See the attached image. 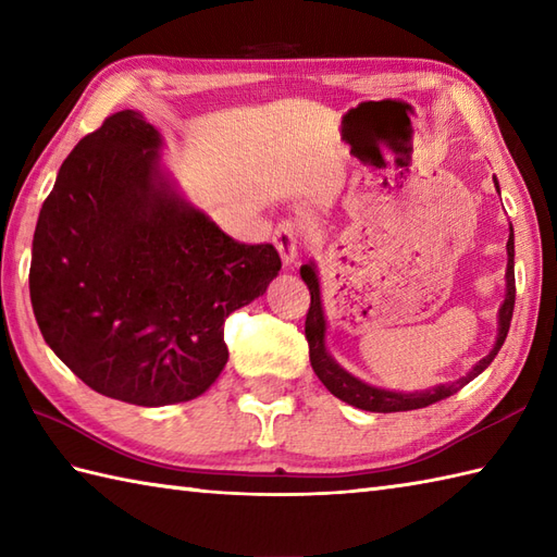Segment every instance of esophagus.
I'll return each mask as SVG.
<instances>
[{"mask_svg": "<svg viewBox=\"0 0 557 557\" xmlns=\"http://www.w3.org/2000/svg\"><path fill=\"white\" fill-rule=\"evenodd\" d=\"M272 244L280 251L282 263L287 268L297 263L299 258V232H297V224L294 222H280L275 232H272Z\"/></svg>", "mask_w": 557, "mask_h": 557, "instance_id": "obj_1", "label": "esophagus"}]
</instances>
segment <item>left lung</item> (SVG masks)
<instances>
[{
    "instance_id": "1",
    "label": "left lung",
    "mask_w": 557,
    "mask_h": 557,
    "mask_svg": "<svg viewBox=\"0 0 557 557\" xmlns=\"http://www.w3.org/2000/svg\"><path fill=\"white\" fill-rule=\"evenodd\" d=\"M495 188L500 186L495 182ZM301 280L311 292V306L309 313H306V339H309V357L315 375L321 377V383L333 393L337 399L347 401V405L363 409V411H377V413H393V411H409V409H423L433 405V401H441L449 395H455L457 389L465 387L467 383L474 381L479 373H483L495 359V354L500 351L503 342L507 337V330H510L512 311H515V232L510 224V239H507V270H505V301L500 304L498 311V335H495L493 349L474 363L467 375L457 377L453 383L435 385L431 389H421V393H395V389L375 387L359 381L357 375H351L347 369L330 357L327 345H325V333H327V321L323 311V299H321V280H318V270L313 260L301 265Z\"/></svg>"
}]
</instances>
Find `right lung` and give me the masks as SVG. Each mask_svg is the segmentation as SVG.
<instances>
[{"instance_id": "obj_1", "label": "right lung", "mask_w": 557, "mask_h": 557, "mask_svg": "<svg viewBox=\"0 0 557 557\" xmlns=\"http://www.w3.org/2000/svg\"><path fill=\"white\" fill-rule=\"evenodd\" d=\"M136 110L78 140L33 236L30 304L47 345L96 393L138 407L203 395L230 359L227 315L282 268L182 196Z\"/></svg>"}]
</instances>
